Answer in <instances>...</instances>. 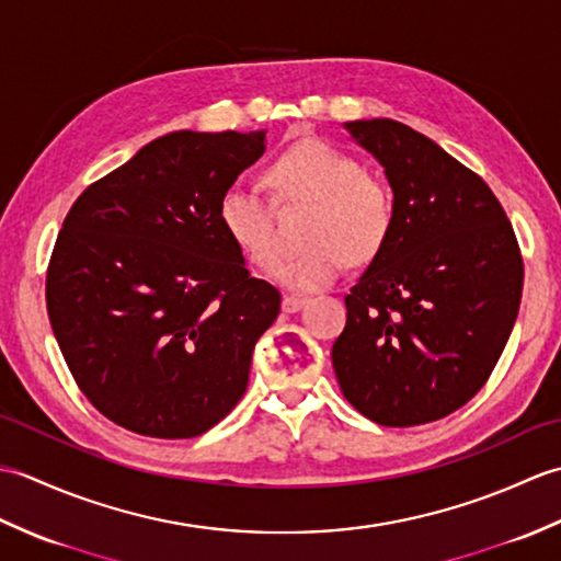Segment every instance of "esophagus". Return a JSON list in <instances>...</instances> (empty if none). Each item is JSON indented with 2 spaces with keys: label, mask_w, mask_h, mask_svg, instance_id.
I'll return each instance as SVG.
<instances>
[{
  "label": "esophagus",
  "mask_w": 561,
  "mask_h": 561,
  "mask_svg": "<svg viewBox=\"0 0 561 561\" xmlns=\"http://www.w3.org/2000/svg\"><path fill=\"white\" fill-rule=\"evenodd\" d=\"M304 304H306L304 296H284V299H282V311L284 313H296V311H301Z\"/></svg>",
  "instance_id": "1"
}]
</instances>
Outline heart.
Here are the masks:
<instances>
[{
  "label": "heart",
  "instance_id": "obj_1",
  "mask_svg": "<svg viewBox=\"0 0 561 561\" xmlns=\"http://www.w3.org/2000/svg\"><path fill=\"white\" fill-rule=\"evenodd\" d=\"M265 183L279 205H311L304 241L284 257L272 279L289 291H316L335 282L352 262H368L386 248L396 224L392 190L362 171L347 151L320 139L296 141L265 169ZM217 219L226 238L257 267L274 262L272 205L255 190L233 185L219 199Z\"/></svg>",
  "mask_w": 561,
  "mask_h": 561
}]
</instances>
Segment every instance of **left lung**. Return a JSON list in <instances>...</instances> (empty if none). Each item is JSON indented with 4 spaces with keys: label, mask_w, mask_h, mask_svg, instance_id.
I'll return each instance as SVG.
<instances>
[{
    "label": "left lung",
    "mask_w": 561,
    "mask_h": 561,
    "mask_svg": "<svg viewBox=\"0 0 561 561\" xmlns=\"http://www.w3.org/2000/svg\"><path fill=\"white\" fill-rule=\"evenodd\" d=\"M344 129L383 165L396 224L344 296L332 366L342 396L371 422H434L478 396L514 330L516 233L490 185L436 141L388 117Z\"/></svg>",
    "instance_id": "left-lung-1"
}]
</instances>
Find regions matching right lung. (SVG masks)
<instances>
[{"instance_id":"1","label":"right lung","mask_w":561,"mask_h":561,"mask_svg":"<svg viewBox=\"0 0 561 561\" xmlns=\"http://www.w3.org/2000/svg\"><path fill=\"white\" fill-rule=\"evenodd\" d=\"M265 153L257 133L163 135L71 205L47 316L83 396L111 422L193 438L248 388L282 296L221 231V195Z\"/></svg>"}]
</instances>
